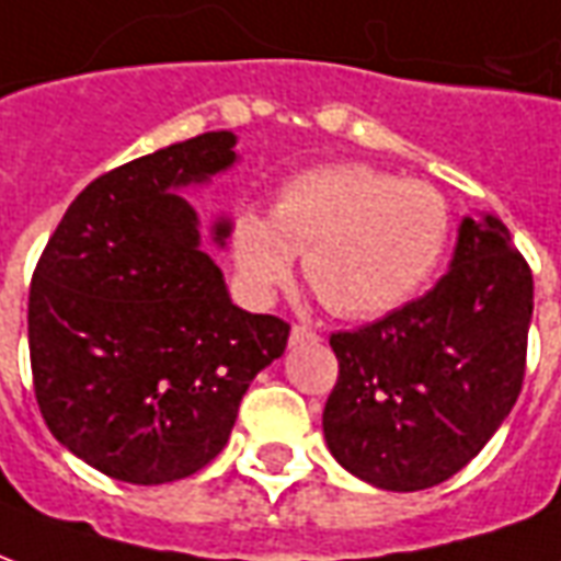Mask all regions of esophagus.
I'll use <instances>...</instances> for the list:
<instances>
[{"label":"esophagus","instance_id":"34e87169","mask_svg":"<svg viewBox=\"0 0 561 561\" xmlns=\"http://www.w3.org/2000/svg\"><path fill=\"white\" fill-rule=\"evenodd\" d=\"M320 334L313 329H305V325H293V331H289V343L293 346H298V343H308V341H317Z\"/></svg>","mask_w":561,"mask_h":561}]
</instances>
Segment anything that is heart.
Returning a JSON list of instances; mask_svg holds the SVG:
<instances>
[{
  "mask_svg": "<svg viewBox=\"0 0 561 561\" xmlns=\"http://www.w3.org/2000/svg\"><path fill=\"white\" fill-rule=\"evenodd\" d=\"M451 215L439 191L370 163H325L289 179L275 211L244 208L232 263L253 305L272 301L305 253V277L329 308L370 320L400 308L439 265Z\"/></svg>",
  "mask_w": 561,
  "mask_h": 561,
  "instance_id": "heart-1",
  "label": "heart"
}]
</instances>
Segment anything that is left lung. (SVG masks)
<instances>
[{"mask_svg": "<svg viewBox=\"0 0 561 561\" xmlns=\"http://www.w3.org/2000/svg\"><path fill=\"white\" fill-rule=\"evenodd\" d=\"M533 272L496 215L463 218L431 293L358 331L331 334L341 362L322 412L331 457L379 490L443 484L517 403Z\"/></svg>", "mask_w": 561, "mask_h": 561, "instance_id": "obj_1", "label": "left lung"}]
</instances>
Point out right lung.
Returning a JSON list of instances; mask_svg holds the SVG:
<instances>
[{"instance_id": "right-lung-1", "label": "right lung", "mask_w": 561, "mask_h": 561, "mask_svg": "<svg viewBox=\"0 0 561 561\" xmlns=\"http://www.w3.org/2000/svg\"><path fill=\"white\" fill-rule=\"evenodd\" d=\"M239 137L208 130L101 175L65 211L28 289V358L59 443L128 484H167L211 463L253 376L289 325L232 305L199 248L185 187L239 163ZM230 215L211 224L227 248Z\"/></svg>"}]
</instances>
